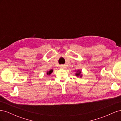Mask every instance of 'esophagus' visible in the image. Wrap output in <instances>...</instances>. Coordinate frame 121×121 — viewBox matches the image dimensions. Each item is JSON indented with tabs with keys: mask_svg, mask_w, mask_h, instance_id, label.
<instances>
[{
	"mask_svg": "<svg viewBox=\"0 0 121 121\" xmlns=\"http://www.w3.org/2000/svg\"><path fill=\"white\" fill-rule=\"evenodd\" d=\"M60 68H61V69H63V68H65V65H60Z\"/></svg>",
	"mask_w": 121,
	"mask_h": 121,
	"instance_id": "obj_1",
	"label": "esophagus"
}]
</instances>
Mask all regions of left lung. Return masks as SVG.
Returning a JSON list of instances; mask_svg holds the SVG:
<instances>
[{"instance_id":"obj_1","label":"left lung","mask_w":121,"mask_h":121,"mask_svg":"<svg viewBox=\"0 0 121 121\" xmlns=\"http://www.w3.org/2000/svg\"><path fill=\"white\" fill-rule=\"evenodd\" d=\"M76 71V73H75V76L77 77H80V78H82V71L80 69H78V70Z\"/></svg>"}]
</instances>
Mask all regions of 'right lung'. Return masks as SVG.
Here are the masks:
<instances>
[{
	"instance_id": "1",
	"label": "right lung",
	"mask_w": 121,
	"mask_h": 121,
	"mask_svg": "<svg viewBox=\"0 0 121 121\" xmlns=\"http://www.w3.org/2000/svg\"><path fill=\"white\" fill-rule=\"evenodd\" d=\"M53 70L52 69H50V70H49V71H47V72H46V74L47 75H50L51 74H52V73L53 72Z\"/></svg>"
}]
</instances>
